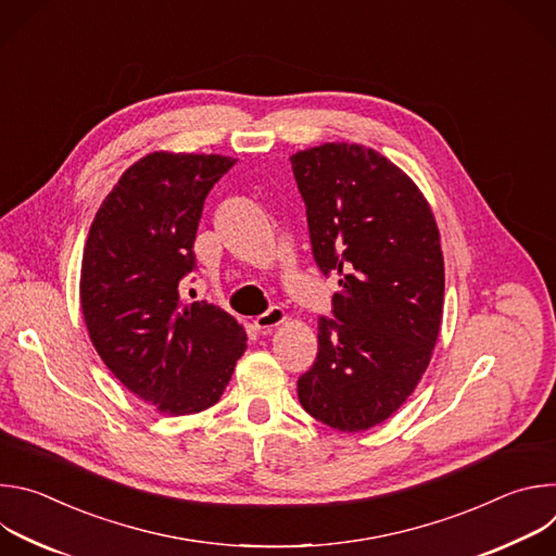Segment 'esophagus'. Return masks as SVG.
<instances>
[{"label": "esophagus", "mask_w": 556, "mask_h": 556, "mask_svg": "<svg viewBox=\"0 0 556 556\" xmlns=\"http://www.w3.org/2000/svg\"><path fill=\"white\" fill-rule=\"evenodd\" d=\"M286 319H288V316H286V312H283L281 307H270L268 312H264V314L257 316V319H255V328H257L260 332L268 334L273 328L286 324Z\"/></svg>", "instance_id": "1"}]
</instances>
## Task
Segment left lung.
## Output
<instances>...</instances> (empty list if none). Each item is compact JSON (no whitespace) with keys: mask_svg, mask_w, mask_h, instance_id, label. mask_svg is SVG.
Listing matches in <instances>:
<instances>
[{"mask_svg":"<svg viewBox=\"0 0 556 556\" xmlns=\"http://www.w3.org/2000/svg\"><path fill=\"white\" fill-rule=\"evenodd\" d=\"M312 253L339 275L337 321H319V354L296 382L301 407L343 433L399 412L440 334L444 257L433 211L389 157L356 142L290 155Z\"/></svg>","mask_w":556,"mask_h":556,"instance_id":"8db88e82","label":"left lung"}]
</instances>
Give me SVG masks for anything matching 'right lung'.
I'll list each match as a JSON object with an SVG mask.
<instances>
[{
	"label": "right lung",
	"mask_w": 556,
	"mask_h": 556,
	"mask_svg": "<svg viewBox=\"0 0 556 556\" xmlns=\"http://www.w3.org/2000/svg\"><path fill=\"white\" fill-rule=\"evenodd\" d=\"M235 165L219 153L153 151L101 202L81 260L84 321L108 369L157 414L213 407L247 352L244 326L187 299L204 198Z\"/></svg>",
	"instance_id": "1"
}]
</instances>
